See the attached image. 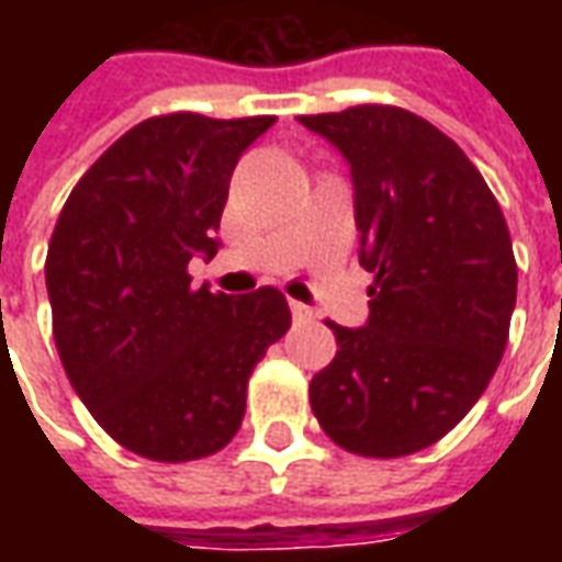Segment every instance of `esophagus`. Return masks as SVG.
<instances>
[{
  "label": "esophagus",
  "mask_w": 562,
  "mask_h": 562,
  "mask_svg": "<svg viewBox=\"0 0 562 562\" xmlns=\"http://www.w3.org/2000/svg\"><path fill=\"white\" fill-rule=\"evenodd\" d=\"M289 306H292L294 322H310V318H316V313H313V310H310L306 304H301V301H292Z\"/></svg>",
  "instance_id": "1"
}]
</instances>
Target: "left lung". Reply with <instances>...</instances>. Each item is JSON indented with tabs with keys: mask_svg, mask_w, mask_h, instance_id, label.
Returning a JSON list of instances; mask_svg holds the SVG:
<instances>
[{
	"mask_svg": "<svg viewBox=\"0 0 562 562\" xmlns=\"http://www.w3.org/2000/svg\"><path fill=\"white\" fill-rule=\"evenodd\" d=\"M297 120L352 168L358 258L373 273L364 328L325 322L337 355L310 382L313 415L352 454H415L470 413L506 352L518 294L506 216L467 153L413 111Z\"/></svg>",
	"mask_w": 562,
	"mask_h": 562,
	"instance_id": "8db88e82",
	"label": "left lung"
}]
</instances>
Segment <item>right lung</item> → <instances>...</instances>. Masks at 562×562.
I'll return each instance as SVG.
<instances>
[{
  "label": "right lung",
  "instance_id": "add662e5",
  "mask_svg": "<svg viewBox=\"0 0 562 562\" xmlns=\"http://www.w3.org/2000/svg\"><path fill=\"white\" fill-rule=\"evenodd\" d=\"M273 116H149L71 189L47 246L54 340L104 434L140 458L216 454L240 430L246 385L292 325L280 289H192L189 261L220 249L240 153Z\"/></svg>",
  "mask_w": 562,
  "mask_h": 562
}]
</instances>
